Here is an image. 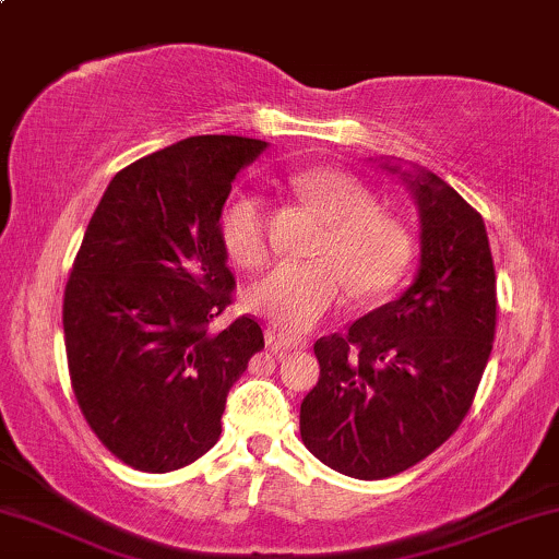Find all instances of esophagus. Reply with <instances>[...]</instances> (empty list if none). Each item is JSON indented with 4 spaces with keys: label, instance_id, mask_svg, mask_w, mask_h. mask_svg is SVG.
<instances>
[{
    "label": "esophagus",
    "instance_id": "esophagus-1",
    "mask_svg": "<svg viewBox=\"0 0 559 559\" xmlns=\"http://www.w3.org/2000/svg\"><path fill=\"white\" fill-rule=\"evenodd\" d=\"M266 344L274 349V353H298V349L308 347V340L306 336L272 329V332H266Z\"/></svg>",
    "mask_w": 559,
    "mask_h": 559
}]
</instances>
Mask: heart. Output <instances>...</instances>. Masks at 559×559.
I'll return each instance as SVG.
<instances>
[{"instance_id":"heart-1","label":"heart","mask_w":559,"mask_h":559,"mask_svg":"<svg viewBox=\"0 0 559 559\" xmlns=\"http://www.w3.org/2000/svg\"><path fill=\"white\" fill-rule=\"evenodd\" d=\"M298 197L326 219L311 264L282 261L248 293V306L280 326L302 332L342 306L349 293L360 300L389 295L402 285L417 257L412 225L381 210L368 183L342 168H311L290 176ZM219 238L230 259L259 269L272 253V215L259 191L238 189L219 210Z\"/></svg>"}]
</instances>
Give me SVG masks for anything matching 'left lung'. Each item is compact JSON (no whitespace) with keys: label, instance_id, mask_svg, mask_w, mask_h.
Here are the masks:
<instances>
[{"label":"left lung","instance_id":"left-lung-1","mask_svg":"<svg viewBox=\"0 0 559 559\" xmlns=\"http://www.w3.org/2000/svg\"><path fill=\"white\" fill-rule=\"evenodd\" d=\"M409 183L423 212L415 285L313 344L321 376L300 404L308 451L355 479L402 474L459 430L498 323L481 215L438 176Z\"/></svg>","mask_w":559,"mask_h":559}]
</instances>
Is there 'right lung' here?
I'll list each match as a JSON object with an SVG mask.
<instances>
[{
    "instance_id": "add662e5",
    "label": "right lung",
    "mask_w": 559,
    "mask_h": 559,
    "mask_svg": "<svg viewBox=\"0 0 559 559\" xmlns=\"http://www.w3.org/2000/svg\"><path fill=\"white\" fill-rule=\"evenodd\" d=\"M266 147L189 136L121 168L90 217L64 287L69 381L90 430L136 472L204 456L227 391L264 349L253 316L215 321L236 290L219 210Z\"/></svg>"
}]
</instances>
